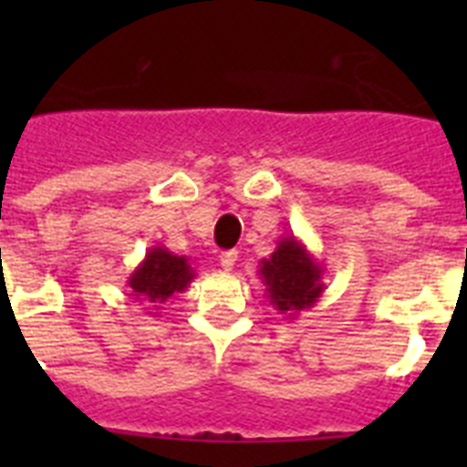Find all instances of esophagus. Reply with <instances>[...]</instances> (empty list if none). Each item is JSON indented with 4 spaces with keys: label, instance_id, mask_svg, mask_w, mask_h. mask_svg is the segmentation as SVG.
Returning <instances> with one entry per match:
<instances>
[{
    "label": "esophagus",
    "instance_id": "34e87169",
    "mask_svg": "<svg viewBox=\"0 0 467 467\" xmlns=\"http://www.w3.org/2000/svg\"><path fill=\"white\" fill-rule=\"evenodd\" d=\"M236 259H238L236 250H226V253H222V254H220L222 269H226V271L234 269V266H236Z\"/></svg>",
    "mask_w": 467,
    "mask_h": 467
}]
</instances>
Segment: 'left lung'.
I'll use <instances>...</instances> for the list:
<instances>
[{"label": "left lung", "mask_w": 467, "mask_h": 467, "mask_svg": "<svg viewBox=\"0 0 467 467\" xmlns=\"http://www.w3.org/2000/svg\"><path fill=\"white\" fill-rule=\"evenodd\" d=\"M259 274L264 275L271 304L283 313L313 306L323 292L320 269L295 238H283L271 259H264Z\"/></svg>", "instance_id": "obj_1"}]
</instances>
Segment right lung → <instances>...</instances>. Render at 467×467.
Returning a JSON list of instances; mask_svg holds the SVG:
<instances>
[{
  "label": "right lung",
  "instance_id": "1",
  "mask_svg": "<svg viewBox=\"0 0 467 467\" xmlns=\"http://www.w3.org/2000/svg\"><path fill=\"white\" fill-rule=\"evenodd\" d=\"M192 278L187 259L171 254L163 247H154L140 264V269L130 275L128 285L133 287L135 296H144L151 304H163L175 292H182Z\"/></svg>",
  "mask_w": 467,
  "mask_h": 467
}]
</instances>
